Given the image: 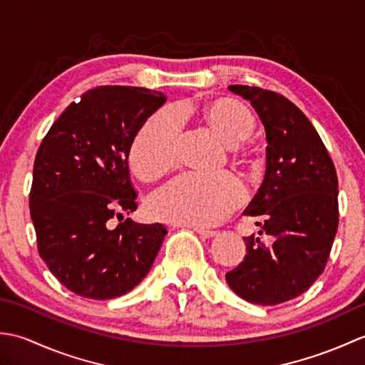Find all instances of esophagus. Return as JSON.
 I'll return each instance as SVG.
<instances>
[{"mask_svg": "<svg viewBox=\"0 0 365 365\" xmlns=\"http://www.w3.org/2000/svg\"><path fill=\"white\" fill-rule=\"evenodd\" d=\"M190 229H192L196 232L197 235H200L202 238H213L215 235H216V232L215 230H207V229H197V227H191V226H188Z\"/></svg>", "mask_w": 365, "mask_h": 365, "instance_id": "obj_1", "label": "esophagus"}]
</instances>
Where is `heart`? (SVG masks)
Instances as JSON below:
<instances>
[{"label": "heart", "instance_id": "obj_1", "mask_svg": "<svg viewBox=\"0 0 365 365\" xmlns=\"http://www.w3.org/2000/svg\"><path fill=\"white\" fill-rule=\"evenodd\" d=\"M191 113L188 105L178 106L177 113L161 110L138 131L128 160L141 180H158L175 166L177 144L182 133L180 118ZM197 113L227 145L245 141L254 130L251 111L235 100H216ZM243 200V185L232 174H187L175 178L150 199L149 213L155 220L170 224L212 227L226 220Z\"/></svg>", "mask_w": 365, "mask_h": 365}]
</instances>
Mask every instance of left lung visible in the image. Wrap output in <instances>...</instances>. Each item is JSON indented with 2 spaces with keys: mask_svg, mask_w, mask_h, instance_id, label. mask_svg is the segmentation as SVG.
<instances>
[{
  "mask_svg": "<svg viewBox=\"0 0 365 365\" xmlns=\"http://www.w3.org/2000/svg\"><path fill=\"white\" fill-rule=\"evenodd\" d=\"M229 91L251 102L265 128V178L245 215L260 216L259 235L274 242L245 237V259L226 281L254 304H281L304 293L327 267L339 226L336 168L311 120L290 100L242 84Z\"/></svg>",
  "mask_w": 365,
  "mask_h": 365,
  "instance_id": "1",
  "label": "left lung"
}]
</instances>
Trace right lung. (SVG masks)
Masks as SVG:
<instances>
[{
  "instance_id": "1",
  "label": "right lung",
  "mask_w": 365,
  "mask_h": 365,
  "mask_svg": "<svg viewBox=\"0 0 365 365\" xmlns=\"http://www.w3.org/2000/svg\"><path fill=\"white\" fill-rule=\"evenodd\" d=\"M163 92L131 86L88 91L66 108L38 147L29 195L38 254L68 290L92 299L125 294L152 268L168 230L131 220L128 153L165 105Z\"/></svg>"
}]
</instances>
